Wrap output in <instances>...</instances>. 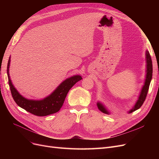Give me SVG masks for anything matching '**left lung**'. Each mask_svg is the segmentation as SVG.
<instances>
[{
  "instance_id": "left-lung-1",
  "label": "left lung",
  "mask_w": 159,
  "mask_h": 159,
  "mask_svg": "<svg viewBox=\"0 0 159 159\" xmlns=\"http://www.w3.org/2000/svg\"><path fill=\"white\" fill-rule=\"evenodd\" d=\"M146 62H147V74H146V79H145V84H144L143 87L141 89V91L140 93V95H139V97L138 100L137 101V102L134 105V106L133 107L132 109H131L129 111V113H131L134 111H136L137 109H139L140 108L142 105L143 104L144 102L146 99L147 95L148 93V88H149V85H150V83L152 79V60H151V57L150 56V54H149L148 51H146ZM97 105L98 109L101 111L106 113V114H109V111L106 109L103 105L102 104L99 102L97 103Z\"/></svg>"
}]
</instances>
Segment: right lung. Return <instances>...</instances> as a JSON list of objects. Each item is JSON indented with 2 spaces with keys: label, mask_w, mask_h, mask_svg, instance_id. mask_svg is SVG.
<instances>
[{
  "label": "right lung",
  "mask_w": 159,
  "mask_h": 159,
  "mask_svg": "<svg viewBox=\"0 0 159 159\" xmlns=\"http://www.w3.org/2000/svg\"><path fill=\"white\" fill-rule=\"evenodd\" d=\"M11 57H9L7 65V75L8 78V84L10 86L11 94L14 102L19 107L25 109L36 116H46L55 113L60 111L64 104L65 98L69 90L73 86L82 79L81 76L76 75L71 76L64 80L53 92L41 100L28 99L24 98L14 87L9 75V66H10Z\"/></svg>",
  "instance_id": "add662e5"
}]
</instances>
